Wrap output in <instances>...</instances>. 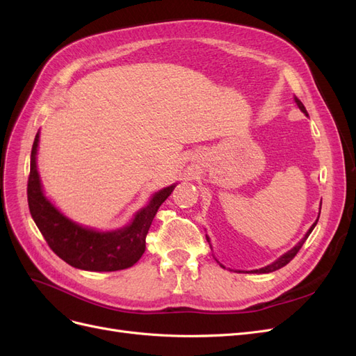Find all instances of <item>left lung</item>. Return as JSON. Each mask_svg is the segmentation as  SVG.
<instances>
[{"mask_svg":"<svg viewBox=\"0 0 356 356\" xmlns=\"http://www.w3.org/2000/svg\"><path fill=\"white\" fill-rule=\"evenodd\" d=\"M296 102H297V105H298V108L301 110V111H303L306 115H307V111H306V108H305V105L303 104H301V101L297 98V96H296ZM319 218V217H318ZM318 222V221H316ZM316 222L314 224V225H312V227H310V230L306 233V236H305V238L303 239H301L294 248H293V250H291V251H288L286 254H284L281 258H277V260L275 261V263H272L270 266H267V267H263V268H260V270H252V273H270V272H275V270H277V268H281V267H284V266H286L291 260H293V258L297 255V252L300 251V248L301 246H303V243L306 242V239L309 238V234L312 233V230H314V227H315V225H316ZM209 241V239H208Z\"/></svg>","mask_w":356,"mask_h":356,"instance_id":"8db88e82","label":"left lung"}]
</instances>
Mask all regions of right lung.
Here are the masks:
<instances>
[{
  "instance_id": "obj_1",
  "label": "right lung",
  "mask_w": 356,
  "mask_h": 356,
  "mask_svg": "<svg viewBox=\"0 0 356 356\" xmlns=\"http://www.w3.org/2000/svg\"><path fill=\"white\" fill-rule=\"evenodd\" d=\"M38 134L31 152V170L28 177V204L38 230L44 236L50 250L72 267L92 272H115L134 266L145 251V238L160 204L175 186L160 190L144 209L139 211L127 227L99 233L63 217L44 197L37 172L35 154Z\"/></svg>"
}]
</instances>
